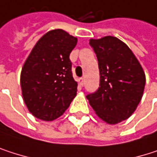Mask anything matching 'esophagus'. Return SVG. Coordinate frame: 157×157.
<instances>
[{
	"instance_id": "1",
	"label": "esophagus",
	"mask_w": 157,
	"mask_h": 157,
	"mask_svg": "<svg viewBox=\"0 0 157 157\" xmlns=\"http://www.w3.org/2000/svg\"><path fill=\"white\" fill-rule=\"evenodd\" d=\"M78 83H79V85H80L81 87H83V85H84V78H78Z\"/></svg>"
}]
</instances>
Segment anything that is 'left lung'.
Instances as JSON below:
<instances>
[{
	"instance_id": "left-lung-1",
	"label": "left lung",
	"mask_w": 157,
	"mask_h": 157,
	"mask_svg": "<svg viewBox=\"0 0 157 157\" xmlns=\"http://www.w3.org/2000/svg\"><path fill=\"white\" fill-rule=\"evenodd\" d=\"M99 62L100 88L86 98L95 113L109 124L130 117L142 100L145 74L138 59L114 36L90 39Z\"/></svg>"
}]
</instances>
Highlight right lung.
<instances>
[{
    "instance_id": "1",
    "label": "right lung",
    "mask_w": 157,
    "mask_h": 157,
    "mask_svg": "<svg viewBox=\"0 0 157 157\" xmlns=\"http://www.w3.org/2000/svg\"><path fill=\"white\" fill-rule=\"evenodd\" d=\"M78 38L62 29L47 32L26 58L21 72V88L28 111L40 120L60 117L77 95L78 83L69 55Z\"/></svg>"
}]
</instances>
